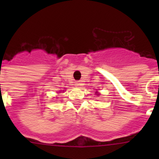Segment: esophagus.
I'll list each match as a JSON object with an SVG mask.
<instances>
[{
    "mask_svg": "<svg viewBox=\"0 0 159 159\" xmlns=\"http://www.w3.org/2000/svg\"><path fill=\"white\" fill-rule=\"evenodd\" d=\"M81 85V83L80 82V81H77V82H75V86L76 87H80Z\"/></svg>",
    "mask_w": 159,
    "mask_h": 159,
    "instance_id": "34e87169",
    "label": "esophagus"
}]
</instances>
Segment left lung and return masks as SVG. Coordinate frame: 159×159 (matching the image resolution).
<instances>
[{"label":"left lung","instance_id":"obj_1","mask_svg":"<svg viewBox=\"0 0 159 159\" xmlns=\"http://www.w3.org/2000/svg\"><path fill=\"white\" fill-rule=\"evenodd\" d=\"M95 93H96V95H99V93H98V92H95Z\"/></svg>","mask_w":159,"mask_h":159}]
</instances>
